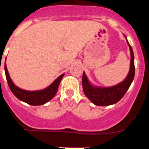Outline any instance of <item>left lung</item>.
Here are the masks:
<instances>
[{
  "label": "left lung",
  "instance_id": "8db88e82",
  "mask_svg": "<svg viewBox=\"0 0 149 149\" xmlns=\"http://www.w3.org/2000/svg\"><path fill=\"white\" fill-rule=\"evenodd\" d=\"M127 44L131 51V67L127 77L121 84L112 87H94L89 84L85 73L84 72L83 74L82 86L84 93L94 104L98 106H108L117 103L122 99L131 86L135 74V66H134V55L133 49L128 42Z\"/></svg>",
  "mask_w": 149,
  "mask_h": 149
}]
</instances>
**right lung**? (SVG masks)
<instances>
[{
  "instance_id": "1",
  "label": "right lung",
  "mask_w": 149,
  "mask_h": 149,
  "mask_svg": "<svg viewBox=\"0 0 149 149\" xmlns=\"http://www.w3.org/2000/svg\"><path fill=\"white\" fill-rule=\"evenodd\" d=\"M4 69L6 81H7L8 85H9V87H10V90L12 91V93L19 100L28 104L33 105V106L44 104L51 99H52V98L56 95V92L58 90L60 81L64 76V74L60 75L48 87L42 89V90L27 91L17 87L15 84H13L10 75H9V72L7 71L6 63L4 65Z\"/></svg>"
}]
</instances>
